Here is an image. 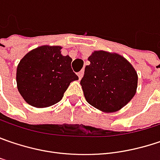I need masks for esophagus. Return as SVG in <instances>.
<instances>
[{
    "instance_id": "obj_1",
    "label": "esophagus",
    "mask_w": 160,
    "mask_h": 160,
    "mask_svg": "<svg viewBox=\"0 0 160 160\" xmlns=\"http://www.w3.org/2000/svg\"><path fill=\"white\" fill-rule=\"evenodd\" d=\"M82 76H83V71H80V72H78V77H79L80 80L82 78Z\"/></svg>"
}]
</instances>
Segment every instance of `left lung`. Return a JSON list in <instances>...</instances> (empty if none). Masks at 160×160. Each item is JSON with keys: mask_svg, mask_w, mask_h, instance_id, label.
I'll return each mask as SVG.
<instances>
[{"mask_svg": "<svg viewBox=\"0 0 160 160\" xmlns=\"http://www.w3.org/2000/svg\"><path fill=\"white\" fill-rule=\"evenodd\" d=\"M80 80L85 99L105 112L123 108L136 93L138 75L128 61L117 53L94 52Z\"/></svg>", "mask_w": 160, "mask_h": 160, "instance_id": "1", "label": "left lung"}]
</instances>
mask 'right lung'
<instances>
[{
  "mask_svg": "<svg viewBox=\"0 0 160 160\" xmlns=\"http://www.w3.org/2000/svg\"><path fill=\"white\" fill-rule=\"evenodd\" d=\"M60 46H41L27 53L17 67L18 90L27 103L46 108L58 103L71 81L79 80L71 69V58Z\"/></svg>",
  "mask_w": 160,
  "mask_h": 160,
  "instance_id": "add662e5",
  "label": "right lung"
}]
</instances>
